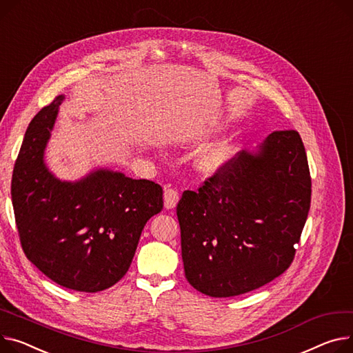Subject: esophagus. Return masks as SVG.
<instances>
[{"label": "esophagus", "mask_w": 353, "mask_h": 353, "mask_svg": "<svg viewBox=\"0 0 353 353\" xmlns=\"http://www.w3.org/2000/svg\"><path fill=\"white\" fill-rule=\"evenodd\" d=\"M163 197H164V207L172 210V208H174L177 205L180 194H179V192L176 189H166V190H164V196Z\"/></svg>", "instance_id": "34e87169"}]
</instances>
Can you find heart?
Listing matches in <instances>:
<instances>
[{
  "label": "heart",
  "mask_w": 353,
  "mask_h": 353,
  "mask_svg": "<svg viewBox=\"0 0 353 353\" xmlns=\"http://www.w3.org/2000/svg\"><path fill=\"white\" fill-rule=\"evenodd\" d=\"M237 152L239 146L232 139H221L201 148L196 154L194 164L200 173L216 174L227 166Z\"/></svg>",
  "instance_id": "1"
}]
</instances>
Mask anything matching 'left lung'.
I'll return each instance as SVG.
<instances>
[{
  "label": "left lung",
  "mask_w": 353,
  "mask_h": 353,
  "mask_svg": "<svg viewBox=\"0 0 353 353\" xmlns=\"http://www.w3.org/2000/svg\"><path fill=\"white\" fill-rule=\"evenodd\" d=\"M311 205L308 159L296 130L240 152L177 204L184 274L214 298L260 288L288 270Z\"/></svg>",
  "instance_id": "8db88e82"
}]
</instances>
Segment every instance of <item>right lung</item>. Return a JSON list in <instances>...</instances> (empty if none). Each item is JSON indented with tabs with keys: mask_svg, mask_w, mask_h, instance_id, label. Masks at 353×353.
Instances as JSON below:
<instances>
[{
	"mask_svg": "<svg viewBox=\"0 0 353 353\" xmlns=\"http://www.w3.org/2000/svg\"><path fill=\"white\" fill-rule=\"evenodd\" d=\"M63 97L31 121L18 153L11 199L28 260L61 287L98 292L129 270L150 217L163 208V189L150 180L99 169L70 183L45 166L43 152Z\"/></svg>",
	"mask_w": 353,
	"mask_h": 353,
	"instance_id": "right-lung-1",
	"label": "right lung"
}]
</instances>
